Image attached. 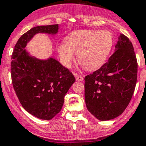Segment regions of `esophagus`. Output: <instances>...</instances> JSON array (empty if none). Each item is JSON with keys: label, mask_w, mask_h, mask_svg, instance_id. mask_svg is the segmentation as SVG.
<instances>
[{"label": "esophagus", "mask_w": 146, "mask_h": 146, "mask_svg": "<svg viewBox=\"0 0 146 146\" xmlns=\"http://www.w3.org/2000/svg\"><path fill=\"white\" fill-rule=\"evenodd\" d=\"M74 75L75 77L76 80H78V81H82L84 80V76L80 75V74H77V73H74Z\"/></svg>", "instance_id": "1"}]
</instances>
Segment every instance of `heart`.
I'll return each instance as SVG.
<instances>
[{
  "label": "heart",
  "mask_w": 146,
  "mask_h": 146,
  "mask_svg": "<svg viewBox=\"0 0 146 146\" xmlns=\"http://www.w3.org/2000/svg\"><path fill=\"white\" fill-rule=\"evenodd\" d=\"M113 44V38L109 31L80 30L72 33L66 39V44L58 46V52L62 62L69 66L78 54V60L86 69L100 67L108 58Z\"/></svg>",
  "instance_id": "heart-1"
}]
</instances>
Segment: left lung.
<instances>
[{"mask_svg":"<svg viewBox=\"0 0 146 146\" xmlns=\"http://www.w3.org/2000/svg\"><path fill=\"white\" fill-rule=\"evenodd\" d=\"M115 48L106 63L84 77L86 106L100 120L121 115L136 85L138 62L131 41L120 34Z\"/></svg>","mask_w":146,"mask_h":146,"instance_id":"left-lung-1","label":"left lung"}]
</instances>
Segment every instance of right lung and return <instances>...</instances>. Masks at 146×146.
Listing matches in <instances>:
<instances>
[{"label": "right lung", "instance_id": "1", "mask_svg": "<svg viewBox=\"0 0 146 146\" xmlns=\"http://www.w3.org/2000/svg\"><path fill=\"white\" fill-rule=\"evenodd\" d=\"M58 29V24L31 29L19 38L12 53V84L19 102L28 112L42 120H51L60 112L75 77L56 59L31 57L24 48L37 33L54 34Z\"/></svg>", "mask_w": 146, "mask_h": 146}]
</instances>
